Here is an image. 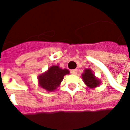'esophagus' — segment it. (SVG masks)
Masks as SVG:
<instances>
[{
    "mask_svg": "<svg viewBox=\"0 0 130 130\" xmlns=\"http://www.w3.org/2000/svg\"><path fill=\"white\" fill-rule=\"evenodd\" d=\"M71 74H77V70H72L70 71Z\"/></svg>",
    "mask_w": 130,
    "mask_h": 130,
    "instance_id": "1",
    "label": "esophagus"
}]
</instances>
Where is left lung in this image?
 Wrapping results in <instances>:
<instances>
[{"label": "left lung", "mask_w": 130, "mask_h": 130, "mask_svg": "<svg viewBox=\"0 0 130 130\" xmlns=\"http://www.w3.org/2000/svg\"><path fill=\"white\" fill-rule=\"evenodd\" d=\"M82 77L88 88H95L98 87L99 85L100 84V80L95 76L93 71L90 69H85L84 72L82 74Z\"/></svg>", "instance_id": "left-lung-1"}]
</instances>
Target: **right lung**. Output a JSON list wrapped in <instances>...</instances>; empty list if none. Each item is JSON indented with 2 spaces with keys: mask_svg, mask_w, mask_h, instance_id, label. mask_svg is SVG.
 <instances>
[{
  "mask_svg": "<svg viewBox=\"0 0 130 130\" xmlns=\"http://www.w3.org/2000/svg\"><path fill=\"white\" fill-rule=\"evenodd\" d=\"M68 74L70 71L68 69H62L59 65H52L48 70L38 76L39 86L48 92H53L59 86L64 76Z\"/></svg>",
  "mask_w": 130,
  "mask_h": 130,
  "instance_id": "1",
  "label": "right lung"
}]
</instances>
